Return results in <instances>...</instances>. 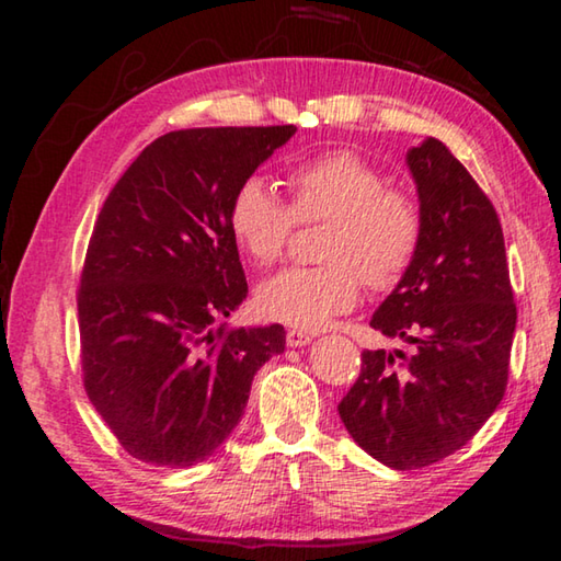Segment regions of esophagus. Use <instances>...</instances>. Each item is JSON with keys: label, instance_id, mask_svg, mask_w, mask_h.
<instances>
[{"label": "esophagus", "instance_id": "1", "mask_svg": "<svg viewBox=\"0 0 561 561\" xmlns=\"http://www.w3.org/2000/svg\"><path fill=\"white\" fill-rule=\"evenodd\" d=\"M311 339H314V334H309V331H301V329L287 331V346H291V348L307 346V344H311Z\"/></svg>", "mask_w": 561, "mask_h": 561}]
</instances>
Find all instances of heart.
Listing matches in <instances>:
<instances>
[{
	"label": "heart",
	"mask_w": 561,
	"mask_h": 561,
	"mask_svg": "<svg viewBox=\"0 0 561 561\" xmlns=\"http://www.w3.org/2000/svg\"><path fill=\"white\" fill-rule=\"evenodd\" d=\"M291 207L262 178H247L230 205L237 244L257 264L284 254L294 217L329 220L319 267H291L262 284L267 317L299 329L327 327L358 304L360 282L374 291L405 277L423 242V210L405 190L388 187L376 165L351 150H331L289 170Z\"/></svg>",
	"instance_id": "obj_1"
}]
</instances>
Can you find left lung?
<instances>
[{"label": "left lung", "mask_w": 561, "mask_h": 561, "mask_svg": "<svg viewBox=\"0 0 561 561\" xmlns=\"http://www.w3.org/2000/svg\"><path fill=\"white\" fill-rule=\"evenodd\" d=\"M423 210L417 257L371 327L403 351H364L339 415L360 448L393 470L460 450L507 386L517 307L497 213L440 140L405 153Z\"/></svg>", "instance_id": "8db88e82"}]
</instances>
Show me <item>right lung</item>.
Masks as SVG:
<instances>
[{"label": "right lung", "instance_id": "right-lung-1", "mask_svg": "<svg viewBox=\"0 0 561 561\" xmlns=\"http://www.w3.org/2000/svg\"><path fill=\"white\" fill-rule=\"evenodd\" d=\"M294 133H165L101 207L79 289L83 386L133 458H210L242 421L254 374L287 344L282 324L217 321L247 299L232 197Z\"/></svg>", "mask_w": 561, "mask_h": 561}]
</instances>
